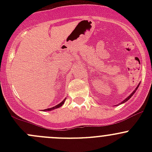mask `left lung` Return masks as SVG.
Returning a JSON list of instances; mask_svg holds the SVG:
<instances>
[{
    "label": "left lung",
    "mask_w": 152,
    "mask_h": 152,
    "mask_svg": "<svg viewBox=\"0 0 152 152\" xmlns=\"http://www.w3.org/2000/svg\"><path fill=\"white\" fill-rule=\"evenodd\" d=\"M137 87H138V86H137V88H136V89H135V90H134V91H133V93H132V94H131V95H130V96H129V97H127V98H126V99H125V100H124V102H122V103H124V102H127V101H128V100H129V99H130V98H131V97H132V96H133V94H134V92H135V91H136V90H137Z\"/></svg>",
    "instance_id": "8db88e82"
}]
</instances>
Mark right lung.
I'll return each mask as SVG.
<instances>
[{
  "label": "right lung",
  "mask_w": 152,
  "mask_h": 152,
  "mask_svg": "<svg viewBox=\"0 0 152 152\" xmlns=\"http://www.w3.org/2000/svg\"><path fill=\"white\" fill-rule=\"evenodd\" d=\"M65 100H63V101H62V102H61L60 104H58V105H56V106H55V107H51V108L46 109V110H47V111H50V110H54V109L59 108V107H62V106L63 105V104L65 103Z\"/></svg>",
  "instance_id": "right-lung-1"
}]
</instances>
